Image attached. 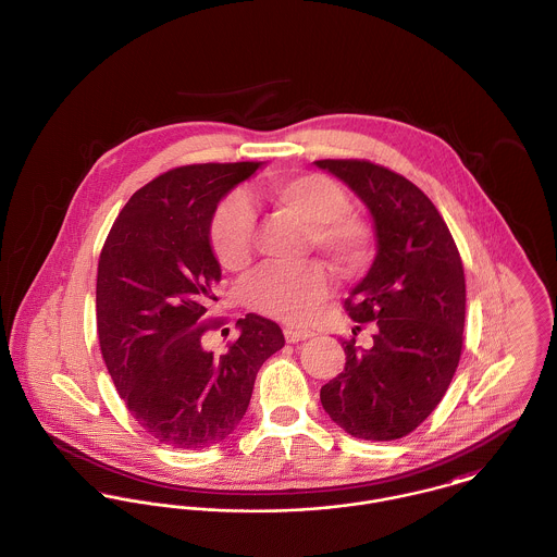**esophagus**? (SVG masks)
I'll return each instance as SVG.
<instances>
[{"label": "esophagus", "mask_w": 557, "mask_h": 557, "mask_svg": "<svg viewBox=\"0 0 557 557\" xmlns=\"http://www.w3.org/2000/svg\"><path fill=\"white\" fill-rule=\"evenodd\" d=\"M283 332H285V341H287V343H298V341H306V338L312 336L310 330H306V327H294V325H287Z\"/></svg>", "instance_id": "obj_1"}]
</instances>
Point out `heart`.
I'll return each instance as SVG.
<instances>
[{
	"label": "heart",
	"instance_id": "b5f03b06",
	"mask_svg": "<svg viewBox=\"0 0 557 557\" xmlns=\"http://www.w3.org/2000/svg\"><path fill=\"white\" fill-rule=\"evenodd\" d=\"M276 210L302 221L306 245L327 257L341 272L359 270L372 251L368 223L349 208L345 189L325 174L278 176L265 185ZM255 212L240 194L216 208L210 223V247L225 270H245L253 257ZM327 292V272L319 261L270 263L245 285L247 304L268 317L304 319Z\"/></svg>",
	"mask_w": 557,
	"mask_h": 557
}]
</instances>
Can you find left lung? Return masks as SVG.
<instances>
[{
  "label": "left lung",
  "mask_w": 557,
  "mask_h": 557,
  "mask_svg": "<svg viewBox=\"0 0 557 557\" xmlns=\"http://www.w3.org/2000/svg\"><path fill=\"white\" fill-rule=\"evenodd\" d=\"M372 216L376 255L347 310L374 321L372 347L343 343L345 370L321 387V405L347 434L396 441L443 400L461 355L466 281L449 227L405 176L357 159H323ZM359 330V327H357Z\"/></svg>",
  "instance_id": "1"
}]
</instances>
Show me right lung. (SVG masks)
I'll return each mask as SVG.
<instances>
[{"instance_id":"right-lung-1","label":"right lung","mask_w":557,"mask_h":557,"mask_svg":"<svg viewBox=\"0 0 557 557\" xmlns=\"http://www.w3.org/2000/svg\"><path fill=\"white\" fill-rule=\"evenodd\" d=\"M261 163L170 170L116 216L98 265V334L106 368L134 419L159 443L203 449L243 421L261 363L285 345L281 327L249 312L227 354L202 345L221 281L210 247L219 202Z\"/></svg>"}]
</instances>
